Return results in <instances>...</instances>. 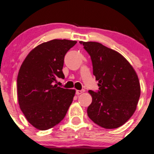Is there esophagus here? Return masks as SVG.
Masks as SVG:
<instances>
[{"instance_id": "34e87169", "label": "esophagus", "mask_w": 154, "mask_h": 154, "mask_svg": "<svg viewBox=\"0 0 154 154\" xmlns=\"http://www.w3.org/2000/svg\"><path fill=\"white\" fill-rule=\"evenodd\" d=\"M84 91H79V90H78V91H76V94H77V95H80V94H82V93H84Z\"/></svg>"}]
</instances>
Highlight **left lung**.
<instances>
[{
  "label": "left lung",
  "mask_w": 154,
  "mask_h": 154,
  "mask_svg": "<svg viewBox=\"0 0 154 154\" xmlns=\"http://www.w3.org/2000/svg\"><path fill=\"white\" fill-rule=\"evenodd\" d=\"M79 43L91 57L99 91H89L92 103L88 115L106 129H115L128 121L140 95L138 77L130 62L117 51L97 42Z\"/></svg>",
  "instance_id": "8db88e82"
}]
</instances>
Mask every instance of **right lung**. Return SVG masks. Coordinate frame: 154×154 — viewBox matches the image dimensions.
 <instances>
[{
	"instance_id": "add662e5",
	"label": "right lung",
	"mask_w": 154,
	"mask_h": 154,
	"mask_svg": "<svg viewBox=\"0 0 154 154\" xmlns=\"http://www.w3.org/2000/svg\"><path fill=\"white\" fill-rule=\"evenodd\" d=\"M77 41L54 40L43 43L28 54L17 77L19 107L34 128L46 130L58 125L66 116L75 90L54 84L64 78V56Z\"/></svg>"
}]
</instances>
